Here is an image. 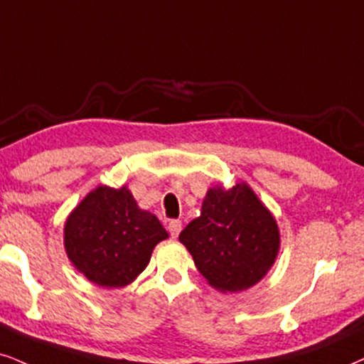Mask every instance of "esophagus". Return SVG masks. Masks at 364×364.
<instances>
[{
	"instance_id": "esophagus-1",
	"label": "esophagus",
	"mask_w": 364,
	"mask_h": 364,
	"mask_svg": "<svg viewBox=\"0 0 364 364\" xmlns=\"http://www.w3.org/2000/svg\"><path fill=\"white\" fill-rule=\"evenodd\" d=\"M167 230L170 232V236L177 237L178 232H181V230H182V221H178V219H172V221L168 223Z\"/></svg>"
}]
</instances>
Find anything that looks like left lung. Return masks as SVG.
<instances>
[{"label":"left lung","mask_w":364,"mask_h":364,"mask_svg":"<svg viewBox=\"0 0 364 364\" xmlns=\"http://www.w3.org/2000/svg\"><path fill=\"white\" fill-rule=\"evenodd\" d=\"M214 289L241 291L267 275L280 235L273 216L246 183L209 189L200 216L178 236Z\"/></svg>","instance_id":"1"}]
</instances>
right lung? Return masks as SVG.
<instances>
[{
  "instance_id": "add662e5",
  "label": "right lung",
  "mask_w": 364,
  "mask_h": 364,
  "mask_svg": "<svg viewBox=\"0 0 364 364\" xmlns=\"http://www.w3.org/2000/svg\"><path fill=\"white\" fill-rule=\"evenodd\" d=\"M168 237L127 187L101 186L84 197L64 228L67 257L96 285L124 287L145 270L155 245Z\"/></svg>"
}]
</instances>
